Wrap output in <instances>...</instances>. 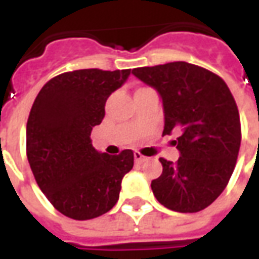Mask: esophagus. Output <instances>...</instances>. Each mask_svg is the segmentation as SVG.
<instances>
[{
  "instance_id": "obj_1",
  "label": "esophagus",
  "mask_w": 259,
  "mask_h": 259,
  "mask_svg": "<svg viewBox=\"0 0 259 259\" xmlns=\"http://www.w3.org/2000/svg\"><path fill=\"white\" fill-rule=\"evenodd\" d=\"M135 160L137 162V163H143V162L147 160V158H145L144 155L140 154V152H135Z\"/></svg>"
}]
</instances>
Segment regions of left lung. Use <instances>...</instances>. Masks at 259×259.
<instances>
[{
	"instance_id": "obj_1",
	"label": "left lung",
	"mask_w": 259,
	"mask_h": 259,
	"mask_svg": "<svg viewBox=\"0 0 259 259\" xmlns=\"http://www.w3.org/2000/svg\"><path fill=\"white\" fill-rule=\"evenodd\" d=\"M162 97L163 135L174 140L181 156L160 158L163 171L151 188L160 204L178 212L210 206L229 183L242 141L236 101L221 76L185 61L139 67L132 71Z\"/></svg>"
}]
</instances>
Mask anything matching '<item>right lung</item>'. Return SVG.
<instances>
[{
    "label": "right lung",
    "mask_w": 259,
    "mask_h": 259,
    "mask_svg": "<svg viewBox=\"0 0 259 259\" xmlns=\"http://www.w3.org/2000/svg\"><path fill=\"white\" fill-rule=\"evenodd\" d=\"M130 70L64 72L48 81L27 120L26 151L38 187L57 211L83 221L100 217L119 199L120 183L135 164L132 149L97 152L92 129L101 123L105 101Z\"/></svg>",
    "instance_id": "1"
}]
</instances>
